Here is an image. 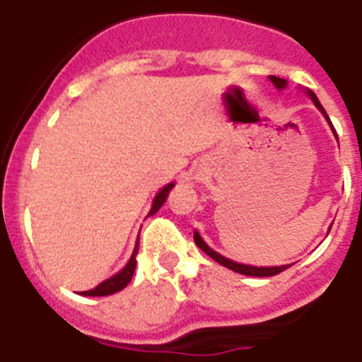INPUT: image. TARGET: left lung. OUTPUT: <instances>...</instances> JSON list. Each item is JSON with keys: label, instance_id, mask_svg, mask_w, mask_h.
<instances>
[{"label": "left lung", "instance_id": "left-lung-1", "mask_svg": "<svg viewBox=\"0 0 362 362\" xmlns=\"http://www.w3.org/2000/svg\"><path fill=\"white\" fill-rule=\"evenodd\" d=\"M270 81L274 83V85L277 86V88H284V85H286V81L281 78H276V76H270ZM310 95H312L313 103H315V107L319 108V110L325 114V117L328 121H330V117H328V114L325 112V108L321 107V103H319V99L315 98V94L313 92H308ZM332 124V121H330ZM194 241H196V245L199 246L201 250L204 252L206 255H210V257L214 259V261H217L219 264H223V267L230 268V270L238 272V274H243V276H254V277H270V276H277V274H281V272H284L286 268H290L292 264H284V267H270V268H261V267H246V264H239V263H233V261H230V259L223 257V255H219L217 252H214L212 248H209V246L204 245L203 239L199 238V233H194Z\"/></svg>", "mask_w": 362, "mask_h": 362}]
</instances>
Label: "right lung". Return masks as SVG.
Masks as SVG:
<instances>
[{"label":"right lung","mask_w":362,"mask_h":362,"mask_svg":"<svg viewBox=\"0 0 362 362\" xmlns=\"http://www.w3.org/2000/svg\"><path fill=\"white\" fill-rule=\"evenodd\" d=\"M174 187H175V185L170 183V185H166V187L163 188L161 192H159L158 196H156V199H153L152 210H150L148 216H152V214H156L159 209H161L163 204H165L166 197H168V194H170V190ZM137 250H139V239H137V243H136V248H134L132 257H130V261L127 263V267H124L123 270L119 272V274H116V276L110 277V279H107V281H103L101 284H98L94 290H88V292H81V296H95V297L112 296V293H116V292H119V290H123L124 286L130 283V279H132V276H134V270H136Z\"/></svg>","instance_id":"obj_1"}]
</instances>
